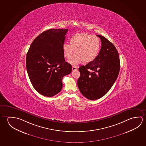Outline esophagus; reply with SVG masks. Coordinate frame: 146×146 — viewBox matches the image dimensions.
<instances>
[{"instance_id": "esophagus-1", "label": "esophagus", "mask_w": 146, "mask_h": 146, "mask_svg": "<svg viewBox=\"0 0 146 146\" xmlns=\"http://www.w3.org/2000/svg\"><path fill=\"white\" fill-rule=\"evenodd\" d=\"M72 69L73 71L77 70V67H76V66H73V67H72Z\"/></svg>"}]
</instances>
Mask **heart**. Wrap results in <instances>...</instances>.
<instances>
[{"label": "heart", "instance_id": "1", "mask_svg": "<svg viewBox=\"0 0 146 146\" xmlns=\"http://www.w3.org/2000/svg\"><path fill=\"white\" fill-rule=\"evenodd\" d=\"M101 48L100 39L98 36L86 33L77 34L70 39V44L64 43L62 51L64 57L70 59L74 52L76 54L69 60L73 66H76L84 62H92L98 56Z\"/></svg>", "mask_w": 146, "mask_h": 146}]
</instances>
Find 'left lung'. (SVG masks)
Masks as SVG:
<instances>
[{
  "mask_svg": "<svg viewBox=\"0 0 146 146\" xmlns=\"http://www.w3.org/2000/svg\"><path fill=\"white\" fill-rule=\"evenodd\" d=\"M97 36L101 41L100 51L93 62L79 67L80 75L77 80L81 93L91 100L108 93L117 78L120 68L119 55L115 46L103 36Z\"/></svg>",
  "mask_w": 146,
  "mask_h": 146,
  "instance_id": "obj_1",
  "label": "left lung"
}]
</instances>
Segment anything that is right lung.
Wrapping results in <instances>:
<instances>
[{"instance_id": "obj_1", "label": "right lung", "mask_w": 146, "mask_h": 146, "mask_svg": "<svg viewBox=\"0 0 146 146\" xmlns=\"http://www.w3.org/2000/svg\"><path fill=\"white\" fill-rule=\"evenodd\" d=\"M67 29H50L39 35L27 54V72L32 85L43 96L52 97L60 92L63 77L72 71L65 62L62 51Z\"/></svg>"}]
</instances>
